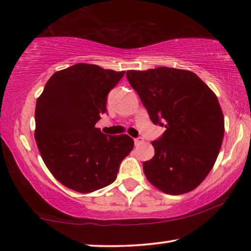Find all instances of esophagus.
Wrapping results in <instances>:
<instances>
[{
	"mask_svg": "<svg viewBox=\"0 0 251 251\" xmlns=\"http://www.w3.org/2000/svg\"><path fill=\"white\" fill-rule=\"evenodd\" d=\"M143 137H137V138H135V140H134V143H135V145H140V144H142L143 143Z\"/></svg>",
	"mask_w": 251,
	"mask_h": 251,
	"instance_id": "1",
	"label": "esophagus"
}]
</instances>
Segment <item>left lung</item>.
<instances>
[{
  "label": "left lung",
  "mask_w": 251,
  "mask_h": 251,
  "mask_svg": "<svg viewBox=\"0 0 251 251\" xmlns=\"http://www.w3.org/2000/svg\"><path fill=\"white\" fill-rule=\"evenodd\" d=\"M153 124L166 127L143 163L148 180L166 194L192 192L212 170L224 136L218 97L195 73L160 66L127 71Z\"/></svg>",
  "instance_id": "left-lung-1"
}]
</instances>
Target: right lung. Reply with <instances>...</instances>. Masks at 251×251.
I'll return each mask as SVG.
<instances>
[{"mask_svg": "<svg viewBox=\"0 0 251 251\" xmlns=\"http://www.w3.org/2000/svg\"><path fill=\"white\" fill-rule=\"evenodd\" d=\"M78 63L55 72L37 99L35 138L50 174L67 188L92 193L113 184L134 148L126 134L104 135L96 127L107 96L124 76Z\"/></svg>", "mask_w": 251, "mask_h": 251, "instance_id": "1", "label": "right lung"}]
</instances>
